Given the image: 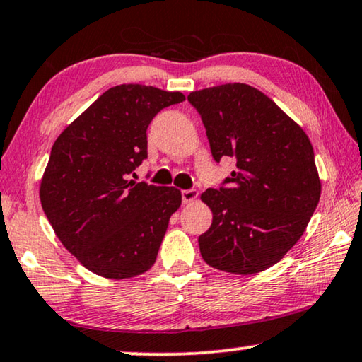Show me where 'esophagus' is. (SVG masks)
I'll return each instance as SVG.
<instances>
[{
	"label": "esophagus",
	"instance_id": "obj_1",
	"mask_svg": "<svg viewBox=\"0 0 362 362\" xmlns=\"http://www.w3.org/2000/svg\"><path fill=\"white\" fill-rule=\"evenodd\" d=\"M197 197H198V192L195 190V188H188V190L182 192V202L185 204L195 202Z\"/></svg>",
	"mask_w": 362,
	"mask_h": 362
}]
</instances>
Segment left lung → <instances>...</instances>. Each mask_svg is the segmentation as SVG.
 <instances>
[{
	"instance_id": "obj_1",
	"label": "left lung",
	"mask_w": 362,
	"mask_h": 362,
	"mask_svg": "<svg viewBox=\"0 0 362 362\" xmlns=\"http://www.w3.org/2000/svg\"><path fill=\"white\" fill-rule=\"evenodd\" d=\"M206 129L213 159L237 170L202 199L213 224L198 237L209 267L253 274L273 267L300 239L320 199L314 148L298 123L249 84L188 95Z\"/></svg>"
}]
</instances>
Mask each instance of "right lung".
I'll return each instance as SVG.
<instances>
[{"label": "right lung", "mask_w": 362, "mask_h": 362, "mask_svg": "<svg viewBox=\"0 0 362 362\" xmlns=\"http://www.w3.org/2000/svg\"><path fill=\"white\" fill-rule=\"evenodd\" d=\"M182 93L122 84L105 90L57 138L40 202L62 244L99 276L125 279L154 265L180 190L129 180L148 158L146 129Z\"/></svg>", "instance_id": "right-lung-1"}]
</instances>
